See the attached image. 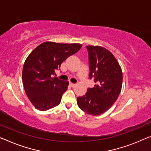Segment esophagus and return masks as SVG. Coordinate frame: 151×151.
Here are the masks:
<instances>
[{
  "instance_id": "esophagus-1",
  "label": "esophagus",
  "mask_w": 151,
  "mask_h": 151,
  "mask_svg": "<svg viewBox=\"0 0 151 151\" xmlns=\"http://www.w3.org/2000/svg\"><path fill=\"white\" fill-rule=\"evenodd\" d=\"M69 85H70L71 87H75L76 86V83H71V82L69 83Z\"/></svg>"
}]
</instances>
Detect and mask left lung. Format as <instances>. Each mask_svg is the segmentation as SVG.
Wrapping results in <instances>:
<instances>
[{"mask_svg": "<svg viewBox=\"0 0 151 151\" xmlns=\"http://www.w3.org/2000/svg\"><path fill=\"white\" fill-rule=\"evenodd\" d=\"M88 52L89 78L95 82L82 96L78 105L88 114L96 116L107 111L120 94L123 75L119 63L109 50L99 46H86Z\"/></svg>", "mask_w": 151, "mask_h": 151, "instance_id": "8db88e82", "label": "left lung"}]
</instances>
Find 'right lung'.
<instances>
[{"mask_svg":"<svg viewBox=\"0 0 151 151\" xmlns=\"http://www.w3.org/2000/svg\"><path fill=\"white\" fill-rule=\"evenodd\" d=\"M82 46L78 43L46 42L27 57L22 71L23 84L30 102L37 109L45 111L61 103L69 82L52 76L62 63L77 52Z\"/></svg>","mask_w":151,"mask_h":151,"instance_id":"right-lung-1","label":"right lung"}]
</instances>
